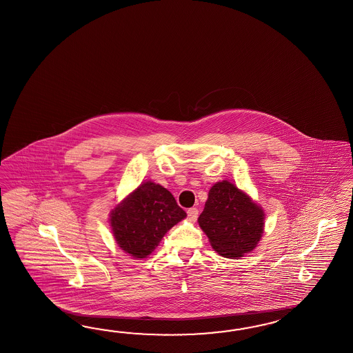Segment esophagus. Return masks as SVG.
<instances>
[{"instance_id":"1","label":"esophagus","mask_w":353,"mask_h":353,"mask_svg":"<svg viewBox=\"0 0 353 353\" xmlns=\"http://www.w3.org/2000/svg\"><path fill=\"white\" fill-rule=\"evenodd\" d=\"M199 210L196 208H191L188 210V218H189L190 222H195L196 218H198Z\"/></svg>"}]
</instances>
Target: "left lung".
Masks as SVG:
<instances>
[{
	"mask_svg": "<svg viewBox=\"0 0 353 353\" xmlns=\"http://www.w3.org/2000/svg\"><path fill=\"white\" fill-rule=\"evenodd\" d=\"M199 225L221 256L242 258L258 246L265 225L264 209L228 180L209 190Z\"/></svg>",
	"mask_w": 353,
	"mask_h": 353,
	"instance_id": "obj_1",
	"label": "left lung"
}]
</instances>
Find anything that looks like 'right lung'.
Listing matches in <instances>:
<instances>
[{
  "instance_id": "add662e5",
  "label": "right lung",
  "mask_w": 353,
  "mask_h": 353,
  "mask_svg": "<svg viewBox=\"0 0 353 353\" xmlns=\"http://www.w3.org/2000/svg\"><path fill=\"white\" fill-rule=\"evenodd\" d=\"M186 218L172 194L159 183L145 181L110 212V225L117 246L131 258L144 259L164 234Z\"/></svg>"
}]
</instances>
